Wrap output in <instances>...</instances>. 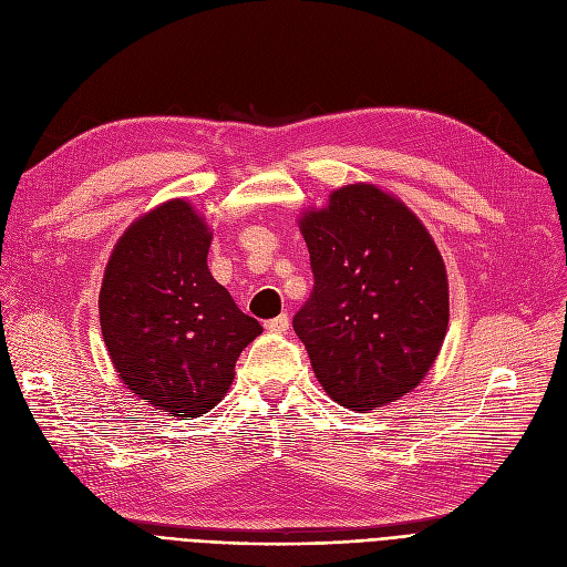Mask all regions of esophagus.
Returning <instances> with one entry per match:
<instances>
[{"label": "esophagus", "mask_w": 567, "mask_h": 567, "mask_svg": "<svg viewBox=\"0 0 567 567\" xmlns=\"http://www.w3.org/2000/svg\"><path fill=\"white\" fill-rule=\"evenodd\" d=\"M266 329H268L270 333H285V331L289 329V317H287V315H278V317H274V319H268Z\"/></svg>", "instance_id": "1"}]
</instances>
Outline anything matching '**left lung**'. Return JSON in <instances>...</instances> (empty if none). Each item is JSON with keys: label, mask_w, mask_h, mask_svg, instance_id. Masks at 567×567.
<instances>
[{"label": "left lung", "mask_w": 567, "mask_h": 567, "mask_svg": "<svg viewBox=\"0 0 567 567\" xmlns=\"http://www.w3.org/2000/svg\"><path fill=\"white\" fill-rule=\"evenodd\" d=\"M315 287L293 315L312 371L350 410L424 380L450 324L445 264L416 215L375 185H344L299 219Z\"/></svg>", "instance_id": "left-lung-1"}]
</instances>
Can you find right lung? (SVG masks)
Segmentation results:
<instances>
[{"label": "right lung", "instance_id": "1", "mask_svg": "<svg viewBox=\"0 0 567 567\" xmlns=\"http://www.w3.org/2000/svg\"><path fill=\"white\" fill-rule=\"evenodd\" d=\"M210 240L204 217L171 199L122 234L100 291L120 380L171 416H202L223 401L240 352L264 331L210 276Z\"/></svg>", "mask_w": 567, "mask_h": 567}]
</instances>
